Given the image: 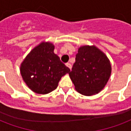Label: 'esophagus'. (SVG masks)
Instances as JSON below:
<instances>
[{
  "instance_id": "34e87169",
  "label": "esophagus",
  "mask_w": 131,
  "mask_h": 131,
  "mask_svg": "<svg viewBox=\"0 0 131 131\" xmlns=\"http://www.w3.org/2000/svg\"><path fill=\"white\" fill-rule=\"evenodd\" d=\"M66 66L68 68H69L70 69H71V64L70 63H69V62H67V63H66Z\"/></svg>"
}]
</instances>
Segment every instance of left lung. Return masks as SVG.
<instances>
[{"label":"left lung","instance_id":"1","mask_svg":"<svg viewBox=\"0 0 131 131\" xmlns=\"http://www.w3.org/2000/svg\"><path fill=\"white\" fill-rule=\"evenodd\" d=\"M111 72V64L105 54L95 46L86 45L78 49L69 74L78 92L91 96L103 89Z\"/></svg>","mask_w":131,"mask_h":131}]
</instances>
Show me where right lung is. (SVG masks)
<instances>
[{"label": "right lung", "instance_id": "1", "mask_svg": "<svg viewBox=\"0 0 131 131\" xmlns=\"http://www.w3.org/2000/svg\"><path fill=\"white\" fill-rule=\"evenodd\" d=\"M53 50L52 43H41L21 63L20 72L24 81L36 93L45 94L54 90L62 77L70 72Z\"/></svg>", "mask_w": 131, "mask_h": 131}]
</instances>
